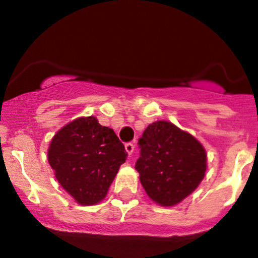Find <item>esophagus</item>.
Listing matches in <instances>:
<instances>
[{
  "label": "esophagus",
  "instance_id": "34e87169",
  "mask_svg": "<svg viewBox=\"0 0 258 258\" xmlns=\"http://www.w3.org/2000/svg\"><path fill=\"white\" fill-rule=\"evenodd\" d=\"M125 150H126V152L129 155H132L133 154V151H134V145L133 143H125Z\"/></svg>",
  "mask_w": 258,
  "mask_h": 258
}]
</instances>
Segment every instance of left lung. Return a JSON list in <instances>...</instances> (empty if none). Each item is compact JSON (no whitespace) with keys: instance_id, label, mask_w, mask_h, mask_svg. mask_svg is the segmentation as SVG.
Returning <instances> with one entry per match:
<instances>
[{"instance_id":"left-lung-1","label":"left lung","mask_w":258,"mask_h":258,"mask_svg":"<svg viewBox=\"0 0 258 258\" xmlns=\"http://www.w3.org/2000/svg\"><path fill=\"white\" fill-rule=\"evenodd\" d=\"M136 169L147 195L164 207L188 197L204 178L206 150L191 134L168 121L152 122L138 140Z\"/></svg>"}]
</instances>
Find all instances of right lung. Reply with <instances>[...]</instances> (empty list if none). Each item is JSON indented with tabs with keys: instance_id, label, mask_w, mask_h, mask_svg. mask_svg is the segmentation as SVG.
Returning <instances> with one entry per match:
<instances>
[{
	"instance_id": "add662e5",
	"label": "right lung",
	"mask_w": 258,
	"mask_h": 258,
	"mask_svg": "<svg viewBox=\"0 0 258 258\" xmlns=\"http://www.w3.org/2000/svg\"><path fill=\"white\" fill-rule=\"evenodd\" d=\"M127 152L112 129L93 116L63 126L50 143L47 160L61 187L79 204L104 199Z\"/></svg>"
}]
</instances>
